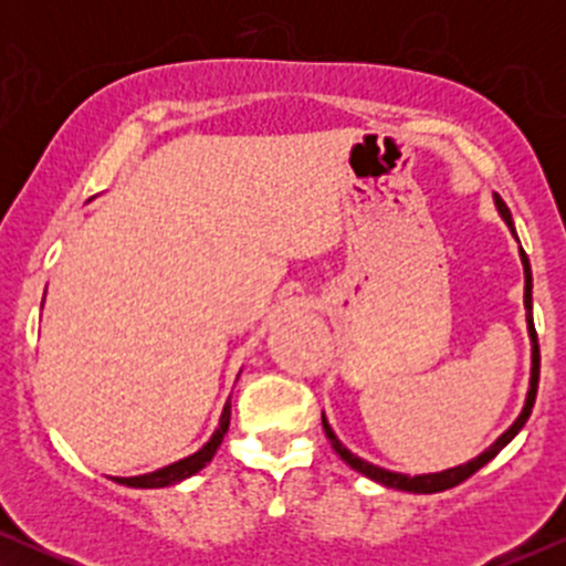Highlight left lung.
Returning <instances> with one entry per match:
<instances>
[{"label":"left lung","instance_id":"1","mask_svg":"<svg viewBox=\"0 0 566 566\" xmlns=\"http://www.w3.org/2000/svg\"><path fill=\"white\" fill-rule=\"evenodd\" d=\"M492 199H495V210L497 216L503 218V223L509 226V231L513 233V239L518 242L516 237V229H513V220H511V210L505 207V201L497 197V193H492ZM518 258H522V269H524V311H527V333H530V346H532V367H530V386H527V396H524V405H522V412L516 415V420L505 428L500 437L492 441L490 447H486L484 452H479L476 458L465 460V463L460 465H452V469H444V471H437V473H415V476H409V473H399V471H388V469H380V465L369 463V460L359 458V454H354L348 450L346 444H343L340 439L335 437L333 426H329L327 415L322 412V426H324V433H327L329 444H333V450L340 454V460H346V465H350L356 473H361V476L373 479V482H378L382 486H391V490H401V492H415V495H431V492H444L450 490V486H458L460 482H465V479L473 476L482 465L490 463L495 454L503 450L509 441L516 437L518 431H522L524 423H527L530 412H532V405H535V396H537V380H541V348H537V335H535V324H532V269H530V258L527 252L522 250V244H518Z\"/></svg>","mask_w":566,"mask_h":566}]
</instances>
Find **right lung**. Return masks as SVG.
<instances>
[{
  "label": "right lung",
  "mask_w": 566,
  "mask_h": 566,
  "mask_svg": "<svg viewBox=\"0 0 566 566\" xmlns=\"http://www.w3.org/2000/svg\"><path fill=\"white\" fill-rule=\"evenodd\" d=\"M42 305H44V301H42ZM239 375H242V373H239ZM229 423H231V396H229V401H226L223 412H220L218 428L212 431L210 441H207L205 447H199L197 452L188 454V458H184V460H175V463L165 465V469L151 471V473H140V476H112V479L116 484L135 486V490H161V486L180 484L184 479L193 476V473H199L207 463H210L212 458H216L218 447L223 444L226 431H229Z\"/></svg>",
  "instance_id": "right-lung-1"
}]
</instances>
